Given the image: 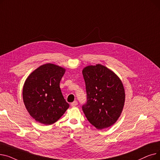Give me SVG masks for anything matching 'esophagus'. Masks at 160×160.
Instances as JSON below:
<instances>
[{
  "instance_id": "1",
  "label": "esophagus",
  "mask_w": 160,
  "mask_h": 160,
  "mask_svg": "<svg viewBox=\"0 0 160 160\" xmlns=\"http://www.w3.org/2000/svg\"><path fill=\"white\" fill-rule=\"evenodd\" d=\"M78 105V102H77V101H74L73 102H72L71 104V106H72V107H74V106H77Z\"/></svg>"
}]
</instances>
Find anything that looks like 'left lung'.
<instances>
[{
  "label": "left lung",
  "instance_id": "left-lung-1",
  "mask_svg": "<svg viewBox=\"0 0 160 160\" xmlns=\"http://www.w3.org/2000/svg\"><path fill=\"white\" fill-rule=\"evenodd\" d=\"M82 74L86 83L87 101L82 110L88 121L97 129L110 127L118 119L124 104L122 82L102 65L85 67Z\"/></svg>",
  "mask_w": 160,
  "mask_h": 160
}]
</instances>
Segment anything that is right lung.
<instances>
[{
    "mask_svg": "<svg viewBox=\"0 0 160 160\" xmlns=\"http://www.w3.org/2000/svg\"><path fill=\"white\" fill-rule=\"evenodd\" d=\"M65 71L61 67L47 63L33 71L25 81L23 101L27 111L36 121L52 124L69 107L60 88Z\"/></svg>",
    "mask_w": 160,
    "mask_h": 160,
    "instance_id": "right-lung-1",
    "label": "right lung"
}]
</instances>
